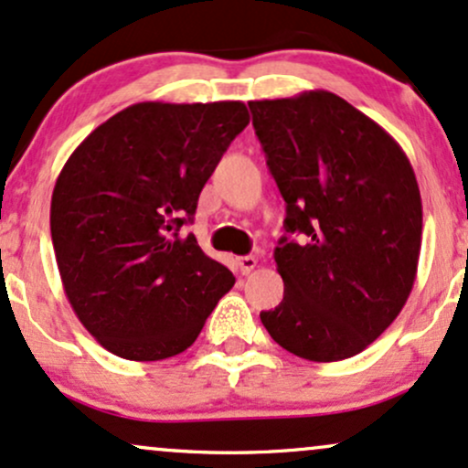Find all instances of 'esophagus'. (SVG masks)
<instances>
[{"label": "esophagus", "mask_w": 468, "mask_h": 468, "mask_svg": "<svg viewBox=\"0 0 468 468\" xmlns=\"http://www.w3.org/2000/svg\"><path fill=\"white\" fill-rule=\"evenodd\" d=\"M235 266H238L239 274H250L252 270L257 268V259L252 257V255H249V257H238V259H235Z\"/></svg>", "instance_id": "esophagus-1"}]
</instances>
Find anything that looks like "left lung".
<instances>
[{
    "mask_svg": "<svg viewBox=\"0 0 468 468\" xmlns=\"http://www.w3.org/2000/svg\"><path fill=\"white\" fill-rule=\"evenodd\" d=\"M285 200L274 261L285 292L261 312L285 351L309 362L362 353L399 316L420 255L423 205L395 139L340 95L249 102Z\"/></svg>",
    "mask_w": 468,
    "mask_h": 468,
    "instance_id": "obj_1",
    "label": "left lung"
}]
</instances>
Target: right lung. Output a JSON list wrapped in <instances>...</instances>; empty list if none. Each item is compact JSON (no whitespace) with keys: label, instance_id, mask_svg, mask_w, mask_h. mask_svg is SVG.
Returning <instances> with one entry per match:
<instances>
[{"label":"right lung","instance_id":"1","mask_svg":"<svg viewBox=\"0 0 468 468\" xmlns=\"http://www.w3.org/2000/svg\"><path fill=\"white\" fill-rule=\"evenodd\" d=\"M244 102H139L71 152L49 209L65 294L112 356L159 362L196 342L235 277L178 230L238 134Z\"/></svg>","mask_w":468,"mask_h":468}]
</instances>
